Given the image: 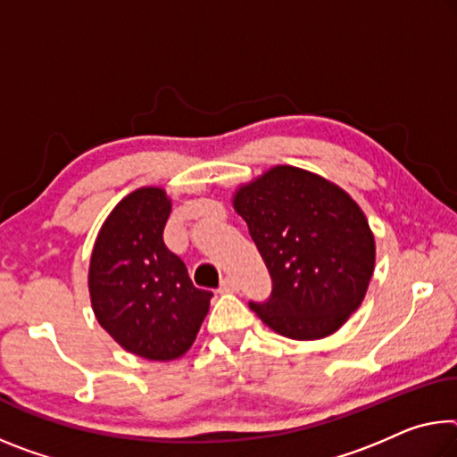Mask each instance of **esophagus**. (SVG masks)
<instances>
[{"mask_svg": "<svg viewBox=\"0 0 457 457\" xmlns=\"http://www.w3.org/2000/svg\"><path fill=\"white\" fill-rule=\"evenodd\" d=\"M237 288H240V285H237V280L234 278H223L221 285H220V293H236Z\"/></svg>", "mask_w": 457, "mask_h": 457, "instance_id": "34e87169", "label": "esophagus"}]
</instances>
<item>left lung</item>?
I'll list each match as a JSON object with an SVG mask.
<instances>
[{"instance_id": "1", "label": "left lung", "mask_w": 457, "mask_h": 457, "mask_svg": "<svg viewBox=\"0 0 457 457\" xmlns=\"http://www.w3.org/2000/svg\"><path fill=\"white\" fill-rule=\"evenodd\" d=\"M272 280L260 320L291 339L342 328L364 299L374 237L361 209L339 187L295 166H274L234 199Z\"/></svg>"}]
</instances>
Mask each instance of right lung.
<instances>
[{"label":"right lung","mask_w":457,"mask_h":457,"mask_svg":"<svg viewBox=\"0 0 457 457\" xmlns=\"http://www.w3.org/2000/svg\"><path fill=\"white\" fill-rule=\"evenodd\" d=\"M169 215L162 189L129 193L101 228L89 268L101 328L124 350L148 360L183 356L213 296L193 285L183 260L166 248Z\"/></svg>","instance_id":"add662e5"}]
</instances>
